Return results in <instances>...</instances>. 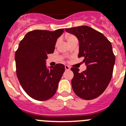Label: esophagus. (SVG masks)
Returning <instances> with one entry per match:
<instances>
[{
  "mask_svg": "<svg viewBox=\"0 0 126 126\" xmlns=\"http://www.w3.org/2000/svg\"><path fill=\"white\" fill-rule=\"evenodd\" d=\"M65 68L66 70H69L70 69V67L69 66H68V65H65Z\"/></svg>",
  "mask_w": 126,
  "mask_h": 126,
  "instance_id": "obj_1",
  "label": "esophagus"
}]
</instances>
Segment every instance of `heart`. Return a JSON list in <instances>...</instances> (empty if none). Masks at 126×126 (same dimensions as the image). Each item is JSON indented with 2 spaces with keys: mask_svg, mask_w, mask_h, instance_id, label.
Segmentation results:
<instances>
[{
  "mask_svg": "<svg viewBox=\"0 0 126 126\" xmlns=\"http://www.w3.org/2000/svg\"><path fill=\"white\" fill-rule=\"evenodd\" d=\"M65 38H66V40H67V42L68 43H70L72 42H74V41H78V39L73 34H68L65 36Z\"/></svg>",
  "mask_w": 126,
  "mask_h": 126,
  "instance_id": "1",
  "label": "heart"
}]
</instances>
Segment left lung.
<instances>
[{"instance_id": "left-lung-1", "label": "left lung", "mask_w": 126, "mask_h": 126, "mask_svg": "<svg viewBox=\"0 0 126 126\" xmlns=\"http://www.w3.org/2000/svg\"><path fill=\"white\" fill-rule=\"evenodd\" d=\"M78 38V57H84L86 70L79 72L72 67V86L75 94L85 100L95 99L106 89L111 79L115 57L111 42L102 33L86 25L65 29Z\"/></svg>"}]
</instances>
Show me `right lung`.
<instances>
[{"label": "right lung", "instance_id": "1", "mask_svg": "<svg viewBox=\"0 0 126 126\" xmlns=\"http://www.w3.org/2000/svg\"><path fill=\"white\" fill-rule=\"evenodd\" d=\"M63 29L54 31L34 30L27 32L15 52L16 75L25 92L37 101L48 100L56 94L62 75L63 64L47 68V54L53 53Z\"/></svg>", "mask_w": 126, "mask_h": 126}]
</instances>
